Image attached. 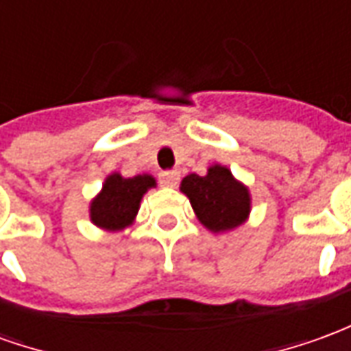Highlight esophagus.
<instances>
[{"mask_svg":"<svg viewBox=\"0 0 351 351\" xmlns=\"http://www.w3.org/2000/svg\"><path fill=\"white\" fill-rule=\"evenodd\" d=\"M180 180V173L178 171H161L160 173V182L167 188H175L176 184Z\"/></svg>","mask_w":351,"mask_h":351,"instance_id":"esophagus-1","label":"esophagus"}]
</instances>
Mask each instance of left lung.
Here are the masks:
<instances>
[{"instance_id": "obj_1", "label": "left lung", "mask_w": 351, "mask_h": 351, "mask_svg": "<svg viewBox=\"0 0 351 351\" xmlns=\"http://www.w3.org/2000/svg\"><path fill=\"white\" fill-rule=\"evenodd\" d=\"M180 191L190 199L197 220L213 233L243 226L250 214V191L223 165L208 167L205 176H184Z\"/></svg>"}]
</instances>
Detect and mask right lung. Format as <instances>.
Instances as JSON below:
<instances>
[{"instance_id": "right-lung-1", "label": "right lung", "mask_w": 351, "mask_h": 351, "mask_svg": "<svg viewBox=\"0 0 351 351\" xmlns=\"http://www.w3.org/2000/svg\"><path fill=\"white\" fill-rule=\"evenodd\" d=\"M150 188H156L152 175L123 178L112 173L105 178L101 191L90 203V220L107 231H122L133 223L141 206V199Z\"/></svg>"}]
</instances>
